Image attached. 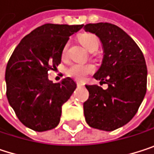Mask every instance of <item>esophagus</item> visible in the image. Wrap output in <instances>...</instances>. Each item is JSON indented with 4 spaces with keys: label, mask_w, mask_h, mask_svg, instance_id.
Instances as JSON below:
<instances>
[{
    "label": "esophagus",
    "mask_w": 154,
    "mask_h": 154,
    "mask_svg": "<svg viewBox=\"0 0 154 154\" xmlns=\"http://www.w3.org/2000/svg\"><path fill=\"white\" fill-rule=\"evenodd\" d=\"M76 86H78L79 88H81V87H84V84L80 83V82H76Z\"/></svg>",
    "instance_id": "1"
}]
</instances>
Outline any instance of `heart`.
I'll use <instances>...</instances> for the list:
<instances>
[{
    "label": "heart",
    "mask_w": 154,
    "mask_h": 154,
    "mask_svg": "<svg viewBox=\"0 0 154 154\" xmlns=\"http://www.w3.org/2000/svg\"><path fill=\"white\" fill-rule=\"evenodd\" d=\"M79 40L82 43V45L88 48L89 51H92L94 49H97L99 44L98 38L92 33H84L80 35ZM68 42L65 44L63 49H62V57L65 58L67 56L68 51ZM96 70V67L91 63H73L71 64L66 70V73L70 78L79 80L83 81L87 79V76L92 73H94Z\"/></svg>",
    "instance_id": "1"
}]
</instances>
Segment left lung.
Masks as SVG:
<instances>
[{"instance_id":"8db88e82","label":"left lung","mask_w":154,"mask_h":154,"mask_svg":"<svg viewBox=\"0 0 154 154\" xmlns=\"http://www.w3.org/2000/svg\"><path fill=\"white\" fill-rule=\"evenodd\" d=\"M86 31L96 34L104 48V59L94 78L108 85L86 86L89 92L84 103L88 125L114 131L127 124L137 113L147 88V67L143 54L121 28L107 22L89 23Z\"/></svg>"}]
</instances>
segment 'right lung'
Instances as JSON below:
<instances>
[{
    "label": "right lung",
    "instance_id": "obj_1",
    "mask_svg": "<svg viewBox=\"0 0 154 154\" xmlns=\"http://www.w3.org/2000/svg\"><path fill=\"white\" fill-rule=\"evenodd\" d=\"M84 25L47 23L25 36L12 52L5 71L6 96L19 120L36 132L55 128L61 107L76 88L70 78L52 83L48 71L60 64L69 37Z\"/></svg>",
    "mask_w": 154,
    "mask_h": 154
}]
</instances>
